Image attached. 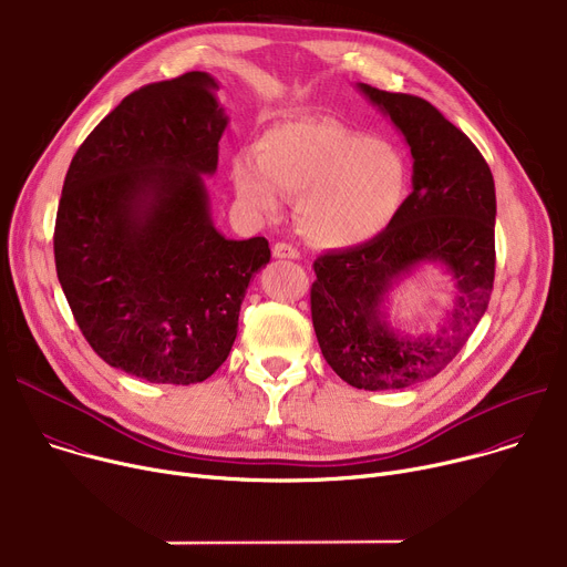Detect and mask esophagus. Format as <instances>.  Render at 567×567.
<instances>
[{
  "label": "esophagus",
  "mask_w": 567,
  "mask_h": 567,
  "mask_svg": "<svg viewBox=\"0 0 567 567\" xmlns=\"http://www.w3.org/2000/svg\"><path fill=\"white\" fill-rule=\"evenodd\" d=\"M274 257H278V260H298L300 252H298V248H293V246H289L285 241H278L274 246Z\"/></svg>",
  "instance_id": "obj_1"
}]
</instances>
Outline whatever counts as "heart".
I'll list each match as a JSON object with an SVG mask.
<instances>
[{
	"instance_id": "b5f03b06",
	"label": "heart",
	"mask_w": 567,
	"mask_h": 567,
	"mask_svg": "<svg viewBox=\"0 0 567 567\" xmlns=\"http://www.w3.org/2000/svg\"><path fill=\"white\" fill-rule=\"evenodd\" d=\"M233 185L257 217H274L282 194H298L300 228L321 246L343 248L380 237L406 196V165L389 142L334 120L271 126L255 153L233 158Z\"/></svg>"
}]
</instances>
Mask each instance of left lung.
Segmentation results:
<instances>
[{
  "label": "left lung",
  "instance_id": "1",
  "mask_svg": "<svg viewBox=\"0 0 567 567\" xmlns=\"http://www.w3.org/2000/svg\"><path fill=\"white\" fill-rule=\"evenodd\" d=\"M404 135L414 174L395 221L375 239L315 262L312 323L326 362L354 389H406L441 373L484 317L495 278V183L477 146L414 94L357 83ZM423 264L455 280L453 310L434 336L390 328L383 302Z\"/></svg>",
  "mask_w": 567,
  "mask_h": 567
}]
</instances>
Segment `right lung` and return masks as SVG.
I'll use <instances>...</instances> for the list:
<instances>
[{
	"instance_id": "1",
	"label": "right lung",
	"mask_w": 567,
	"mask_h": 567,
	"mask_svg": "<svg viewBox=\"0 0 567 567\" xmlns=\"http://www.w3.org/2000/svg\"><path fill=\"white\" fill-rule=\"evenodd\" d=\"M208 72L144 85L79 146L59 203L54 257L72 315L106 364L153 384H196L237 337L265 237L226 239L203 176L228 117Z\"/></svg>"
}]
</instances>
